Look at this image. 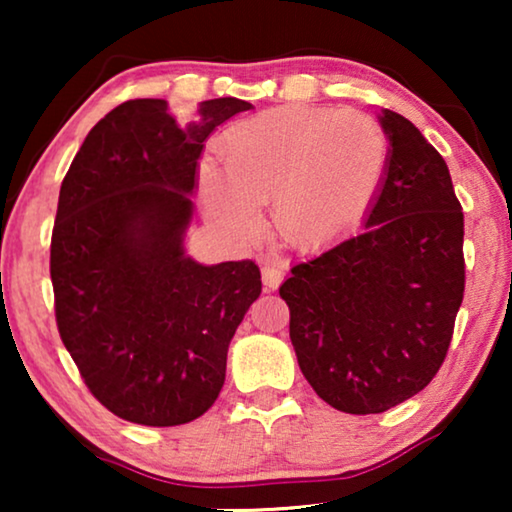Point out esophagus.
<instances>
[{"label":"esophagus","mask_w":512,"mask_h":512,"mask_svg":"<svg viewBox=\"0 0 512 512\" xmlns=\"http://www.w3.org/2000/svg\"><path fill=\"white\" fill-rule=\"evenodd\" d=\"M261 275H263L265 291H275L284 279V265L275 263V261H265L261 268Z\"/></svg>","instance_id":"obj_1"}]
</instances>
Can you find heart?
I'll use <instances>...</instances> for the list:
<instances>
[{
    "instance_id": "b5f03b06",
    "label": "heart",
    "mask_w": 512,
    "mask_h": 512,
    "mask_svg": "<svg viewBox=\"0 0 512 512\" xmlns=\"http://www.w3.org/2000/svg\"><path fill=\"white\" fill-rule=\"evenodd\" d=\"M387 170V137L352 109H277L235 128L226 170L205 158L200 195L214 226L237 242L263 228L275 200L277 226L303 247L331 242L368 214Z\"/></svg>"
}]
</instances>
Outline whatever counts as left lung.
<instances>
[{"label":"left lung","mask_w":512,"mask_h":512,"mask_svg":"<svg viewBox=\"0 0 512 512\" xmlns=\"http://www.w3.org/2000/svg\"><path fill=\"white\" fill-rule=\"evenodd\" d=\"M387 170L363 228L296 263L279 296L298 366L319 398L377 415L443 366L464 300V214L422 132L382 109Z\"/></svg>","instance_id":"left-lung-1"}]
</instances>
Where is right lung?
Wrapping results in <instances>:
<instances>
[{
  "instance_id": "add662e5",
  "label": "right lung",
  "mask_w": 512,
  "mask_h": 512,
  "mask_svg": "<svg viewBox=\"0 0 512 512\" xmlns=\"http://www.w3.org/2000/svg\"><path fill=\"white\" fill-rule=\"evenodd\" d=\"M251 104L128 100L83 139L60 186L51 242L55 319L90 394L144 426L188 424L226 382L230 340L261 296L254 261L186 251L207 137Z\"/></svg>"
}]
</instances>
